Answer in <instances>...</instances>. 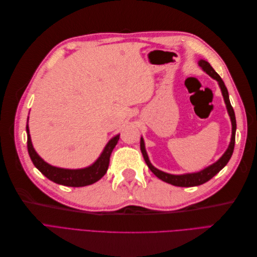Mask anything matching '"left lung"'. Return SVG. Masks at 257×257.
<instances>
[{"label": "left lung", "mask_w": 257, "mask_h": 257, "mask_svg": "<svg viewBox=\"0 0 257 257\" xmlns=\"http://www.w3.org/2000/svg\"><path fill=\"white\" fill-rule=\"evenodd\" d=\"M198 65L203 68V71L206 72L210 77H212L213 79H215L219 83L221 91H222V95L224 97V102L225 105H226L227 108V112L230 116V121H231V138H230V143L227 148V150L225 151V153L222 155V157L217 160L215 163H213L212 165H210L206 167L205 169L200 170V172L197 173H192V174H183V175H172V174H167L162 172V170L155 168L149 161V158H148V154L145 148V142L144 138H141V150L144 155V159L147 163L148 167L150 168L151 172L157 176L161 180L165 181L169 184H173L176 186H182V188H190V186H197L200 184H204L205 182L209 181L210 179L213 178L217 173L220 172L224 166L227 164L228 161L230 160L232 152H234V148H235V138H236V128H237V124H236V116H235V111L232 109V107L229 102V96H228V91L225 87L224 81L220 77V75L217 74L212 66L209 64V62L205 60H199L198 61Z\"/></svg>", "instance_id": "obj_1"}]
</instances>
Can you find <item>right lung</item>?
I'll return each instance as SVG.
<instances>
[{
  "label": "right lung",
  "instance_id": "obj_1",
  "mask_svg": "<svg viewBox=\"0 0 257 257\" xmlns=\"http://www.w3.org/2000/svg\"><path fill=\"white\" fill-rule=\"evenodd\" d=\"M27 134L28 151L34 166L40 170L45 177H47L49 180L53 181L54 183L65 186H73V188H79V186H85L95 183L106 174L108 166H109L111 152L115 145L118 144V141L120 138V135H115L114 137H112L104 148L103 152L100 153L99 158L93 163L92 165L80 169H66L48 164L47 162H45L40 155L36 153L32 145V141H31L28 124Z\"/></svg>",
  "mask_w": 257,
  "mask_h": 257
}]
</instances>
